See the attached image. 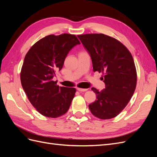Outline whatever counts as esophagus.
<instances>
[{"instance_id":"1","label":"esophagus","mask_w":157,"mask_h":157,"mask_svg":"<svg viewBox=\"0 0 157 157\" xmlns=\"http://www.w3.org/2000/svg\"><path fill=\"white\" fill-rule=\"evenodd\" d=\"M77 90H78V91H79V92H85V91H86V90H87V89L79 88H77Z\"/></svg>"}]
</instances>
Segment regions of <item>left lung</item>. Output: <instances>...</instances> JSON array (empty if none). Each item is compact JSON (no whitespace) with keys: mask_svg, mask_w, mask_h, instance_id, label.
Masks as SVG:
<instances>
[{"mask_svg":"<svg viewBox=\"0 0 157 157\" xmlns=\"http://www.w3.org/2000/svg\"><path fill=\"white\" fill-rule=\"evenodd\" d=\"M91 57L93 70L104 75L105 88H95L96 100L89 105L95 117L106 120L117 117L130 101L136 87L137 73L133 57L115 38L104 34L78 35Z\"/></svg>","mask_w":157,"mask_h":157,"instance_id":"obj_1","label":"left lung"}]
</instances>
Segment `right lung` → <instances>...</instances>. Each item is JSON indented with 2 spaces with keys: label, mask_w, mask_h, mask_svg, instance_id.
<instances>
[{
  "label": "right lung",
  "mask_w": 157,
  "mask_h": 157,
  "mask_svg": "<svg viewBox=\"0 0 157 157\" xmlns=\"http://www.w3.org/2000/svg\"><path fill=\"white\" fill-rule=\"evenodd\" d=\"M80 44L75 35H50L37 41L25 55L21 83L29 101L42 115L58 118L69 110L76 89L59 86L53 78L62 69L69 51Z\"/></svg>",
  "instance_id": "add662e5"
}]
</instances>
